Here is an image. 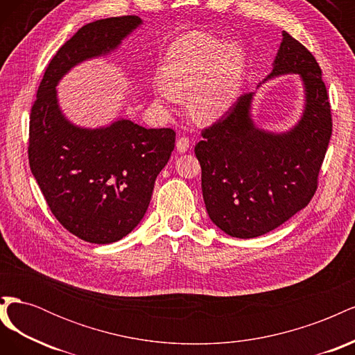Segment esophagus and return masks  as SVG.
I'll return each mask as SVG.
<instances>
[{"mask_svg":"<svg viewBox=\"0 0 355 355\" xmlns=\"http://www.w3.org/2000/svg\"><path fill=\"white\" fill-rule=\"evenodd\" d=\"M189 145H191L189 139H188V137H185V136L179 137V139H178V142H176V148H178V151H179V153H187L188 149H189Z\"/></svg>","mask_w":355,"mask_h":355,"instance_id":"esophagus-1","label":"esophagus"}]
</instances>
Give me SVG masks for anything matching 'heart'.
<instances>
[{"instance_id": "1", "label": "heart", "mask_w": 355, "mask_h": 355, "mask_svg": "<svg viewBox=\"0 0 355 355\" xmlns=\"http://www.w3.org/2000/svg\"><path fill=\"white\" fill-rule=\"evenodd\" d=\"M244 51L237 42H222L204 32L178 38L164 56L161 75L154 81L161 105H176L189 92V112L201 123L227 112L241 85Z\"/></svg>"}]
</instances>
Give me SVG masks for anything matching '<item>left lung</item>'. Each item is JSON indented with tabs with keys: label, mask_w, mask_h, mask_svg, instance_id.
I'll list each match as a JSON object with an SVG mask.
<instances>
[{
	"label": "left lung",
	"mask_w": 355,
	"mask_h": 355,
	"mask_svg": "<svg viewBox=\"0 0 355 355\" xmlns=\"http://www.w3.org/2000/svg\"><path fill=\"white\" fill-rule=\"evenodd\" d=\"M282 75H299L304 85V110L295 125L278 133L256 125V93H245L202 130L194 149L209 218L235 239H254L280 227L308 206L317 189L331 136L329 96L315 58L286 31L262 83Z\"/></svg>",
	"instance_id": "8db88e82"
}]
</instances>
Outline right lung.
I'll list each match as a JSON object with an SVG mask.
<instances>
[{
    "label": "right lung",
    "instance_id": "right-lung-1",
    "mask_svg": "<svg viewBox=\"0 0 355 355\" xmlns=\"http://www.w3.org/2000/svg\"><path fill=\"white\" fill-rule=\"evenodd\" d=\"M141 25L139 16H123L80 28L50 60L31 110L32 175L62 227L94 244L121 240L144 219L176 133L125 118L80 127L62 112L56 87L73 67L111 55Z\"/></svg>",
    "mask_w": 355,
    "mask_h": 355
}]
</instances>
